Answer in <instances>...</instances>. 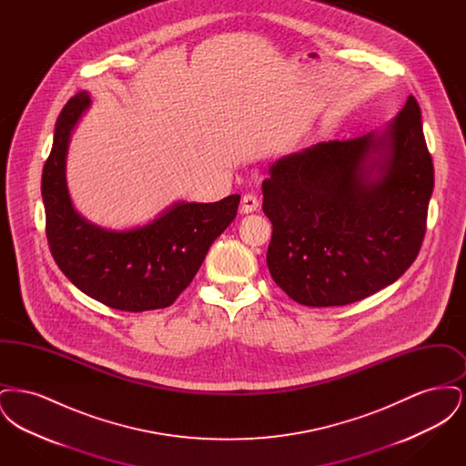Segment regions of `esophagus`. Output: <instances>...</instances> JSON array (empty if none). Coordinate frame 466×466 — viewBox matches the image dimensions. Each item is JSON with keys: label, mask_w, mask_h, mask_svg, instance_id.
<instances>
[{"label": "esophagus", "mask_w": 466, "mask_h": 466, "mask_svg": "<svg viewBox=\"0 0 466 466\" xmlns=\"http://www.w3.org/2000/svg\"><path fill=\"white\" fill-rule=\"evenodd\" d=\"M258 199H257V196H253V194H246L243 196V200H241V213L243 215H248V213H253V211H257L258 209Z\"/></svg>", "instance_id": "esophagus-1"}]
</instances>
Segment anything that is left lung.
<instances>
[{"label": "left lung", "instance_id": "obj_1", "mask_svg": "<svg viewBox=\"0 0 466 466\" xmlns=\"http://www.w3.org/2000/svg\"><path fill=\"white\" fill-rule=\"evenodd\" d=\"M262 192L268 272L295 302L346 306L395 283L421 249L433 192L416 97L384 131L281 157Z\"/></svg>", "mask_w": 466, "mask_h": 466}]
</instances>
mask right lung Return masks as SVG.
Here are the masks:
<instances>
[{"instance_id": "1", "label": "right lung", "mask_w": 466, "mask_h": 466, "mask_svg": "<svg viewBox=\"0 0 466 466\" xmlns=\"http://www.w3.org/2000/svg\"><path fill=\"white\" fill-rule=\"evenodd\" d=\"M90 106L87 92L71 97L56 122L42 175L46 239L67 279L111 309L171 306L202 266L213 241L238 215L241 196L218 202H175L156 220L108 230L80 217L69 198L66 154L71 131Z\"/></svg>"}]
</instances>
